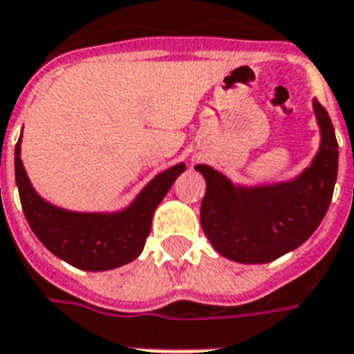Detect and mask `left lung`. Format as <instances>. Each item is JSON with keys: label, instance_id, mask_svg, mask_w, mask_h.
<instances>
[{"label": "left lung", "instance_id": "left-lung-1", "mask_svg": "<svg viewBox=\"0 0 354 354\" xmlns=\"http://www.w3.org/2000/svg\"><path fill=\"white\" fill-rule=\"evenodd\" d=\"M322 145L297 180L266 187H234L222 172L196 165L207 189L200 220L207 240L238 263H267L306 242L326 216L336 174L338 142L327 111L315 100Z\"/></svg>", "mask_w": 354, "mask_h": 354}]
</instances>
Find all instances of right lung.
Instances as JSON below:
<instances>
[{
	"mask_svg": "<svg viewBox=\"0 0 354 354\" xmlns=\"http://www.w3.org/2000/svg\"><path fill=\"white\" fill-rule=\"evenodd\" d=\"M14 151L16 183L28 225L48 251L83 271H109L136 260L151 232L152 214L185 165H174L158 174L129 209L116 214L73 212L47 203L32 189L19 158Z\"/></svg>",
	"mask_w": 354,
	"mask_h": 354,
	"instance_id": "right-lung-1",
	"label": "right lung"
}]
</instances>
